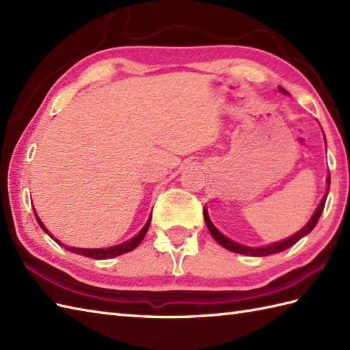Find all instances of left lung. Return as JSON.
Listing matches in <instances>:
<instances>
[{"label":"left lung","instance_id":"left-lung-1","mask_svg":"<svg viewBox=\"0 0 350 350\" xmlns=\"http://www.w3.org/2000/svg\"><path fill=\"white\" fill-rule=\"evenodd\" d=\"M280 90L282 93H287L284 88H280ZM326 183H328V191H329V185H331V176L328 174V179H326ZM326 197H328V192L323 196L321 204L317 206V209L314 211L313 217H311V219L307 222L306 226H304L298 233H295L293 236L287 237V239L284 241H280V242H275V243H271V245H266V247H258V248H251V247H245V245H241V243H236L233 242L232 239H228V237H226L224 234H222L219 230L215 227L212 224V221L209 218V215H207V211L204 209L203 211V215H204V221H206V226L207 228H209L211 234L213 236V239L217 241L221 247H224L226 250H230L233 252H237V254H243V256H252V257H263V256H271V254H277V252H281L284 251L290 247H293V245L298 242L299 239H302L304 236H307L311 230H313L317 224L319 218H321V215L323 212V207H325V203H326Z\"/></svg>","mask_w":350,"mask_h":350}]
</instances>
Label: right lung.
I'll use <instances>...</instances> for the list:
<instances>
[{
  "label": "right lung",
  "instance_id": "add662e5",
  "mask_svg": "<svg viewBox=\"0 0 350 350\" xmlns=\"http://www.w3.org/2000/svg\"><path fill=\"white\" fill-rule=\"evenodd\" d=\"M36 215V213H34ZM36 219H37V222H39V226L42 227V230L44 233H48L52 239H54L58 245H62V247H64L66 250L68 251H70V252H75V254H79V256H84V257H90V258H96V260H105V258H113V257H117V256H122V254H124V252H129V251H132V250H135L138 245H139V242L144 239V236H146V233H147V230H148V226H150V219H152V215H150V218L147 219V222H146V226L139 230V233L137 234V236H133L132 239H129V241H126L124 243H120V245H116V247H109V248H100V250H88V248H73V247H66L64 243H62L58 239H55L54 236H52L49 232H48V228L43 226V222L39 219V217H37L36 215Z\"/></svg>",
  "mask_w": 350,
  "mask_h": 350
}]
</instances>
